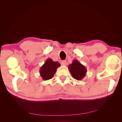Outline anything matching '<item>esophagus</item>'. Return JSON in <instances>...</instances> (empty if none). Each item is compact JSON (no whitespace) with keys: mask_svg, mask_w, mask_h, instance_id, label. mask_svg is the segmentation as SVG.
I'll return each mask as SVG.
<instances>
[{"mask_svg":"<svg viewBox=\"0 0 122 122\" xmlns=\"http://www.w3.org/2000/svg\"><path fill=\"white\" fill-rule=\"evenodd\" d=\"M66 62L65 60L62 61L61 62V65L64 66H65L66 65Z\"/></svg>","mask_w":122,"mask_h":122,"instance_id":"1","label":"esophagus"}]
</instances>
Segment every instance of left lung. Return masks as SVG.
I'll return each mask as SVG.
<instances>
[{
    "label": "left lung",
    "mask_w": 122,
    "mask_h": 122,
    "mask_svg": "<svg viewBox=\"0 0 122 122\" xmlns=\"http://www.w3.org/2000/svg\"><path fill=\"white\" fill-rule=\"evenodd\" d=\"M68 68L72 77L77 80H81L86 74V68L77 60H74Z\"/></svg>",
    "instance_id": "1"
}]
</instances>
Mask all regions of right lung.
I'll return each instance as SVG.
<instances>
[{
  "label": "right lung",
  "instance_id": "add662e5",
  "mask_svg": "<svg viewBox=\"0 0 122 122\" xmlns=\"http://www.w3.org/2000/svg\"><path fill=\"white\" fill-rule=\"evenodd\" d=\"M60 66L58 62L52 61L51 59L46 60L45 63L41 67L39 70L40 76L43 80H48L52 78L57 68Z\"/></svg>",
  "mask_w": 122,
  "mask_h": 122
}]
</instances>
